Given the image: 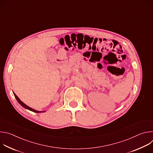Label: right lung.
Wrapping results in <instances>:
<instances>
[{"label":"right lung","instance_id":"1","mask_svg":"<svg viewBox=\"0 0 153 153\" xmlns=\"http://www.w3.org/2000/svg\"><path fill=\"white\" fill-rule=\"evenodd\" d=\"M14 96H15V97H16V100H17V102L22 105V106L24 108H26V109H28V110H30V111H33V112H34V113H42V112H45V111H36V110H34V109H33V108H30V107H29L28 106H27V105H25L24 103H23L22 102L20 99H19V98L16 95V94L15 93H14Z\"/></svg>","mask_w":153,"mask_h":153}]
</instances>
